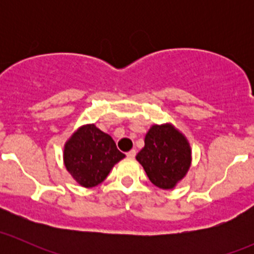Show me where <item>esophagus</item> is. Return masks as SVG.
<instances>
[{
    "label": "esophagus",
    "mask_w": 254,
    "mask_h": 254,
    "mask_svg": "<svg viewBox=\"0 0 254 254\" xmlns=\"http://www.w3.org/2000/svg\"><path fill=\"white\" fill-rule=\"evenodd\" d=\"M135 155H136V151H135V150H130L129 152L127 153V157H129V158H134Z\"/></svg>",
    "instance_id": "1"
}]
</instances>
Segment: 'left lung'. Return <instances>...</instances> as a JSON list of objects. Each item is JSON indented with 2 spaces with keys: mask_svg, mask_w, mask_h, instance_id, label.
Returning <instances> with one entry per match:
<instances>
[{
  "mask_svg": "<svg viewBox=\"0 0 254 254\" xmlns=\"http://www.w3.org/2000/svg\"><path fill=\"white\" fill-rule=\"evenodd\" d=\"M136 160L151 183L165 190L173 189L190 168V143L172 123L153 124Z\"/></svg>",
  "mask_w": 254,
  "mask_h": 254,
  "instance_id": "1",
  "label": "left lung"
}]
</instances>
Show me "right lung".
I'll list each match as a JSON object with an SVG mask.
<instances>
[{
  "label": "right lung",
  "mask_w": 254,
  "mask_h": 254,
  "mask_svg": "<svg viewBox=\"0 0 254 254\" xmlns=\"http://www.w3.org/2000/svg\"><path fill=\"white\" fill-rule=\"evenodd\" d=\"M66 171L81 187L93 188L101 184L112 168L125 157L111 135L96 124L81 125L64 145Z\"/></svg>",
  "instance_id": "add662e5"
}]
</instances>
